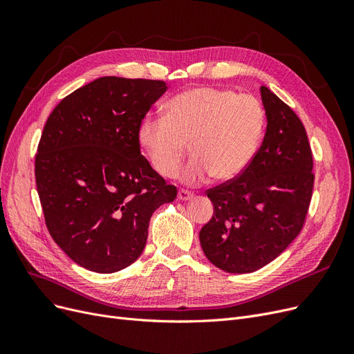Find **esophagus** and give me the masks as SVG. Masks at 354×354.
Returning a JSON list of instances; mask_svg holds the SVG:
<instances>
[{"label": "esophagus", "mask_w": 354, "mask_h": 354, "mask_svg": "<svg viewBox=\"0 0 354 354\" xmlns=\"http://www.w3.org/2000/svg\"><path fill=\"white\" fill-rule=\"evenodd\" d=\"M178 199L180 201H189V199H192V198H194V194H192V192L190 190H186V189H180L178 190Z\"/></svg>", "instance_id": "1"}]
</instances>
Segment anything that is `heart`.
I'll return each instance as SVG.
<instances>
[{"label":"heart","instance_id":"b5f03b06","mask_svg":"<svg viewBox=\"0 0 354 354\" xmlns=\"http://www.w3.org/2000/svg\"><path fill=\"white\" fill-rule=\"evenodd\" d=\"M264 122L263 106L252 95L198 87L174 95L165 116H143L137 142L160 176H174L190 143L194 158L180 173L185 183H202L209 176L229 181L251 164Z\"/></svg>","mask_w":354,"mask_h":354}]
</instances>
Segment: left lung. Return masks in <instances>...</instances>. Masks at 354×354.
I'll return each mask as SVG.
<instances>
[{"label":"left lung","instance_id":"left-lung-1","mask_svg":"<svg viewBox=\"0 0 354 354\" xmlns=\"http://www.w3.org/2000/svg\"><path fill=\"white\" fill-rule=\"evenodd\" d=\"M260 93L264 140L241 176L207 192L214 216L199 232L207 259L229 273H251L279 257L301 232L313 192L303 122L264 85Z\"/></svg>","mask_w":354,"mask_h":354}]
</instances>
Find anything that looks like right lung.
I'll use <instances>...</instances> for the list:
<instances>
[{
    "label": "right lung",
    "instance_id": "add662e5",
    "mask_svg": "<svg viewBox=\"0 0 354 354\" xmlns=\"http://www.w3.org/2000/svg\"><path fill=\"white\" fill-rule=\"evenodd\" d=\"M164 81L103 77L51 112L35 180L51 238L84 269L115 273L142 255L149 220L177 189L140 153L137 127Z\"/></svg>",
    "mask_w": 354,
    "mask_h": 354
}]
</instances>
